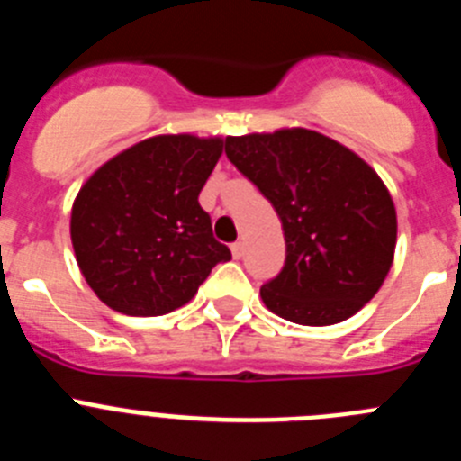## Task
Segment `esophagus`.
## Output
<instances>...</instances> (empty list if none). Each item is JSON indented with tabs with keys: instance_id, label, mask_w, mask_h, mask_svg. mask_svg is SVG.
<instances>
[{
	"instance_id": "obj_1",
	"label": "esophagus",
	"mask_w": 461,
	"mask_h": 461,
	"mask_svg": "<svg viewBox=\"0 0 461 461\" xmlns=\"http://www.w3.org/2000/svg\"><path fill=\"white\" fill-rule=\"evenodd\" d=\"M230 251H233V258H242V254H244V244H242V242H235L233 247H230Z\"/></svg>"
}]
</instances>
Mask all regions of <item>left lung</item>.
<instances>
[{
    "label": "left lung",
    "mask_w": 461,
    "mask_h": 461,
    "mask_svg": "<svg viewBox=\"0 0 461 461\" xmlns=\"http://www.w3.org/2000/svg\"><path fill=\"white\" fill-rule=\"evenodd\" d=\"M230 164L281 219L286 260L260 286L270 312L300 325L346 321L376 295L397 242L393 198L357 154L309 129L226 138Z\"/></svg>",
    "instance_id": "8db88e82"
}]
</instances>
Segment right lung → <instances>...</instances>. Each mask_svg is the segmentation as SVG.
Listing matches in <instances>:
<instances>
[{"mask_svg":"<svg viewBox=\"0 0 461 461\" xmlns=\"http://www.w3.org/2000/svg\"><path fill=\"white\" fill-rule=\"evenodd\" d=\"M221 149V138H148L85 182L71 242L101 303L126 316H161L189 303L212 267L230 260L198 203Z\"/></svg>","mask_w":461,"mask_h":461,"instance_id":"1","label":"right lung"}]
</instances>
